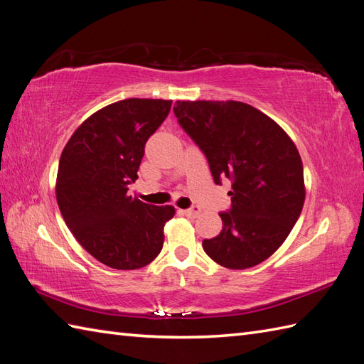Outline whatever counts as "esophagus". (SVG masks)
I'll list each match as a JSON object with an SVG mask.
<instances>
[{"mask_svg": "<svg viewBox=\"0 0 364 364\" xmlns=\"http://www.w3.org/2000/svg\"><path fill=\"white\" fill-rule=\"evenodd\" d=\"M183 214H184L186 217H189V218H196V217H198V215H200V208H198V206L189 208V209L183 210Z\"/></svg>", "mask_w": 364, "mask_h": 364, "instance_id": "esophagus-1", "label": "esophagus"}]
</instances>
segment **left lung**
<instances>
[{
    "label": "left lung",
    "mask_w": 364,
    "mask_h": 364,
    "mask_svg": "<svg viewBox=\"0 0 364 364\" xmlns=\"http://www.w3.org/2000/svg\"><path fill=\"white\" fill-rule=\"evenodd\" d=\"M173 112L215 184L232 183L222 232L203 250L230 269L259 265L289 237L306 200L296 146L272 117L237 100H176Z\"/></svg>",
    "instance_id": "8db88e82"
}]
</instances>
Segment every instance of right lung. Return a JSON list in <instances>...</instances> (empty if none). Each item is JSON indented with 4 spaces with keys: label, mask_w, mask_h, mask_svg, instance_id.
Listing matches in <instances>:
<instances>
[{
    "label": "right lung",
    "mask_w": 364,
    "mask_h": 364,
    "mask_svg": "<svg viewBox=\"0 0 364 364\" xmlns=\"http://www.w3.org/2000/svg\"><path fill=\"white\" fill-rule=\"evenodd\" d=\"M171 107L172 100L138 97L109 104L83 121L62 151L58 209L75 240L109 268H142L163 250L175 208L147 205L127 191Z\"/></svg>",
    "instance_id": "add662e5"
}]
</instances>
